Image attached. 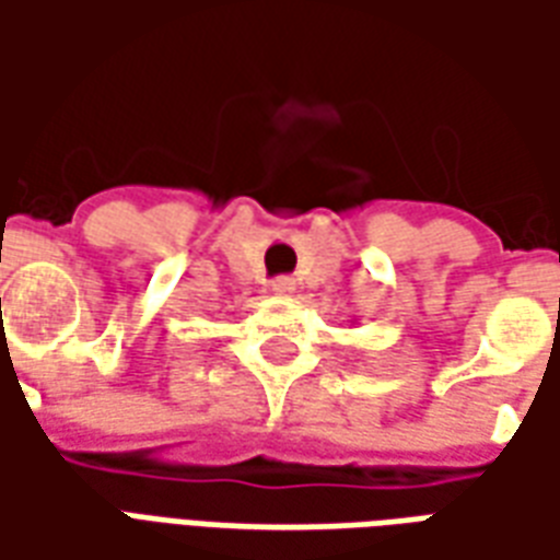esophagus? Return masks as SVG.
Instances as JSON below:
<instances>
[{
    "mask_svg": "<svg viewBox=\"0 0 560 560\" xmlns=\"http://www.w3.org/2000/svg\"><path fill=\"white\" fill-rule=\"evenodd\" d=\"M269 291L276 293V296H293V291H296V281L288 279V276H281V279H276L272 284H269Z\"/></svg>",
    "mask_w": 560,
    "mask_h": 560,
    "instance_id": "34e87169",
    "label": "esophagus"
}]
</instances>
